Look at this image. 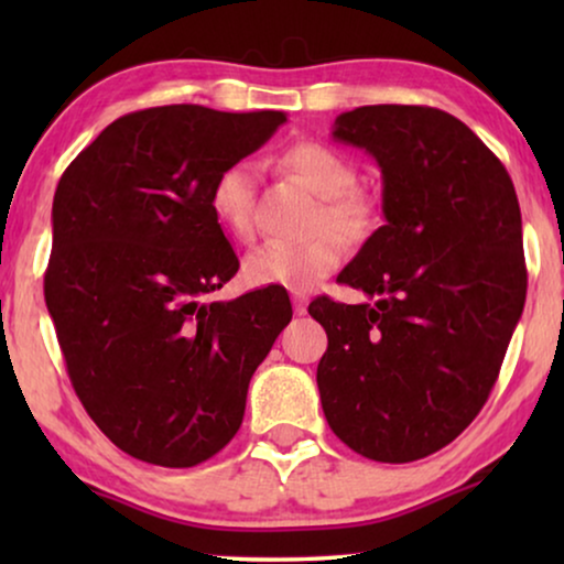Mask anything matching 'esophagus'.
<instances>
[{
  "label": "esophagus",
  "instance_id": "1",
  "mask_svg": "<svg viewBox=\"0 0 564 564\" xmlns=\"http://www.w3.org/2000/svg\"><path fill=\"white\" fill-rule=\"evenodd\" d=\"M292 311H295V315H305L307 313V295H303V292H292Z\"/></svg>",
  "mask_w": 564,
  "mask_h": 564
}]
</instances>
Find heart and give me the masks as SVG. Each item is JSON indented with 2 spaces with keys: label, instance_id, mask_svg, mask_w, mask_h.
<instances>
[{
  "label": "heart",
  "instance_id": "1",
  "mask_svg": "<svg viewBox=\"0 0 564 564\" xmlns=\"http://www.w3.org/2000/svg\"><path fill=\"white\" fill-rule=\"evenodd\" d=\"M282 166L295 174L307 189L321 197L313 228L318 234L297 243L267 241L246 253L243 280L251 288L307 290L323 276L336 272L344 259V239L359 241L372 230L375 215L365 197L354 189L357 169L336 149L318 141L290 145L282 153ZM257 205V166L251 161H234L215 176L210 187V210L228 236L246 241L253 234ZM339 230L338 237L327 226Z\"/></svg>",
  "mask_w": 564,
  "mask_h": 564
}]
</instances>
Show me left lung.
Segmentation results:
<instances>
[{"label": "left lung", "mask_w": 564, "mask_h": 564, "mask_svg": "<svg viewBox=\"0 0 564 564\" xmlns=\"http://www.w3.org/2000/svg\"><path fill=\"white\" fill-rule=\"evenodd\" d=\"M336 141L382 169L384 226L338 282L375 303L313 300L318 390L334 434L375 462L423 459L482 411L527 300L521 210L500 159L454 115L369 105Z\"/></svg>", "instance_id": "8db88e82"}]
</instances>
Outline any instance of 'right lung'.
I'll return each mask as SVG.
<instances>
[{"label":"right lung","instance_id":"add662e5","mask_svg":"<svg viewBox=\"0 0 564 564\" xmlns=\"http://www.w3.org/2000/svg\"><path fill=\"white\" fill-rule=\"evenodd\" d=\"M284 120L149 107L107 126L61 176L45 305L82 405L130 457L161 467L215 457L292 318L280 288L203 300L238 272L210 210L215 176Z\"/></svg>","mask_w":564,"mask_h":564}]
</instances>
